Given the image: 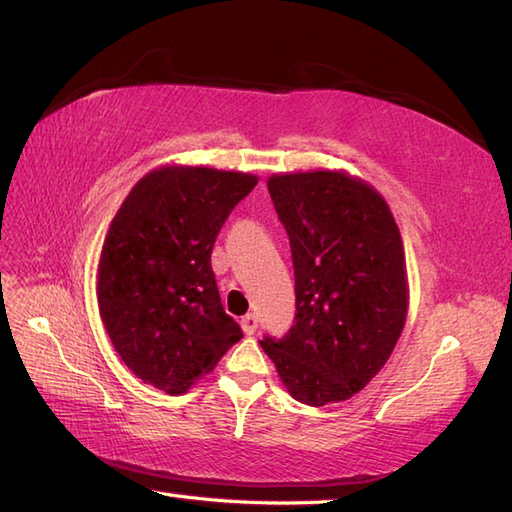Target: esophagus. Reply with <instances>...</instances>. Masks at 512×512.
I'll return each mask as SVG.
<instances>
[{
    "mask_svg": "<svg viewBox=\"0 0 512 512\" xmlns=\"http://www.w3.org/2000/svg\"><path fill=\"white\" fill-rule=\"evenodd\" d=\"M241 326H243L245 335H254L256 328H258V317L254 313H247L241 320Z\"/></svg>",
    "mask_w": 512,
    "mask_h": 512,
    "instance_id": "1",
    "label": "esophagus"
}]
</instances>
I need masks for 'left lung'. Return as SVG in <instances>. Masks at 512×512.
I'll list each match as a JSON object with an SVG mask.
<instances>
[{"label": "left lung", "instance_id": "left-lung-1", "mask_svg": "<svg viewBox=\"0 0 512 512\" xmlns=\"http://www.w3.org/2000/svg\"><path fill=\"white\" fill-rule=\"evenodd\" d=\"M291 243L295 324L260 346L295 401L350 399L377 377L403 333L410 287L385 199L346 170L267 179Z\"/></svg>", "mask_w": 512, "mask_h": 512}]
</instances>
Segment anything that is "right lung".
Returning a JSON list of instances; mask_svg holds the SVG:
<instances>
[{
    "mask_svg": "<svg viewBox=\"0 0 512 512\" xmlns=\"http://www.w3.org/2000/svg\"><path fill=\"white\" fill-rule=\"evenodd\" d=\"M252 173L160 166L131 188L98 260L100 320L135 377L184 394L243 337L223 311L212 247Z\"/></svg>",
    "mask_w": 512,
    "mask_h": 512,
    "instance_id": "obj_1",
    "label": "right lung"
}]
</instances>
